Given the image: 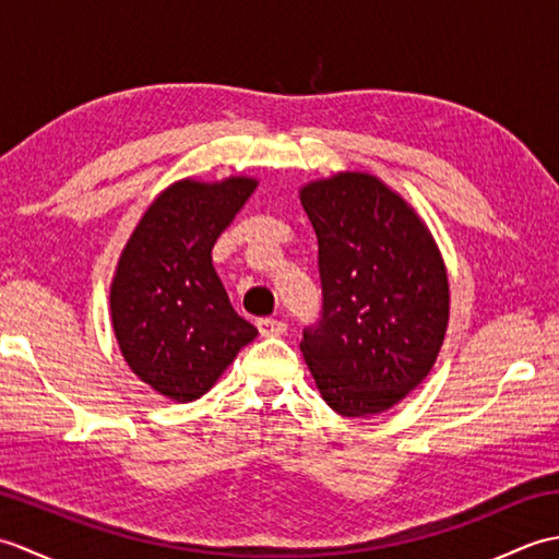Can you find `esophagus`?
Segmentation results:
<instances>
[{"label": "esophagus", "instance_id": "34e87169", "mask_svg": "<svg viewBox=\"0 0 559 559\" xmlns=\"http://www.w3.org/2000/svg\"><path fill=\"white\" fill-rule=\"evenodd\" d=\"M257 326H259V334L261 336H281L283 331H286L288 326H286V322H281V319H259L257 322Z\"/></svg>", "mask_w": 559, "mask_h": 559}]
</instances>
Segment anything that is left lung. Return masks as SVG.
Instances as JSON below:
<instances>
[{
  "instance_id": "obj_1",
  "label": "left lung",
  "mask_w": 559,
  "mask_h": 559,
  "mask_svg": "<svg viewBox=\"0 0 559 559\" xmlns=\"http://www.w3.org/2000/svg\"><path fill=\"white\" fill-rule=\"evenodd\" d=\"M300 201L324 290L302 358L338 415H379L423 384L442 350L451 298L442 252L420 213L372 173L317 177Z\"/></svg>"
}]
</instances>
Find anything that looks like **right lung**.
Here are the masks:
<instances>
[{
	"mask_svg": "<svg viewBox=\"0 0 559 559\" xmlns=\"http://www.w3.org/2000/svg\"><path fill=\"white\" fill-rule=\"evenodd\" d=\"M259 180L182 177L151 201L110 283V322L124 362L156 394H206L259 331L233 310L211 261L218 235Z\"/></svg>",
	"mask_w": 559,
	"mask_h": 559,
	"instance_id": "right-lung-1",
	"label": "right lung"
}]
</instances>
